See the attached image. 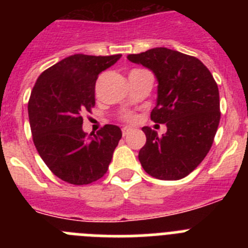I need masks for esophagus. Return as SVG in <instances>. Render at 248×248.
I'll return each instance as SVG.
<instances>
[{"label": "esophagus", "instance_id": "obj_1", "mask_svg": "<svg viewBox=\"0 0 248 248\" xmlns=\"http://www.w3.org/2000/svg\"><path fill=\"white\" fill-rule=\"evenodd\" d=\"M131 129L130 128H128V126H124V128L122 129V133H123V137H125L126 134H128L129 131H130Z\"/></svg>", "mask_w": 248, "mask_h": 248}]
</instances>
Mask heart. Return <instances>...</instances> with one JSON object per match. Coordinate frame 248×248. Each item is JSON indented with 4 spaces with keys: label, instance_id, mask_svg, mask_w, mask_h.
<instances>
[{
    "label": "heart",
    "instance_id": "1",
    "mask_svg": "<svg viewBox=\"0 0 248 248\" xmlns=\"http://www.w3.org/2000/svg\"><path fill=\"white\" fill-rule=\"evenodd\" d=\"M120 119L126 123H133L135 120V114L131 113V111H125L120 115Z\"/></svg>",
    "mask_w": 248,
    "mask_h": 248
}]
</instances>
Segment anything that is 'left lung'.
I'll return each mask as SVG.
<instances>
[{"label": "left lung", "mask_w": 248, "mask_h": 248, "mask_svg": "<svg viewBox=\"0 0 248 248\" xmlns=\"http://www.w3.org/2000/svg\"><path fill=\"white\" fill-rule=\"evenodd\" d=\"M126 58L156 76L157 103L150 118L168 126L163 137L144 126L140 164L150 176L180 180L198 168L214 143L221 118L217 84L200 59L177 50L159 47Z\"/></svg>", "instance_id": "1"}]
</instances>
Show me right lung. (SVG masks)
I'll use <instances>...</instances> for the list:
<instances>
[{
  "mask_svg": "<svg viewBox=\"0 0 248 248\" xmlns=\"http://www.w3.org/2000/svg\"><path fill=\"white\" fill-rule=\"evenodd\" d=\"M120 57L69 56L46 69L32 89L28 117L34 146L50 171L65 183L88 185L108 170L122 130L107 124L87 135L82 115L95 105L99 73Z\"/></svg>",
  "mask_w": 248,
  "mask_h": 248,
  "instance_id": "add662e5",
  "label": "right lung"
}]
</instances>
